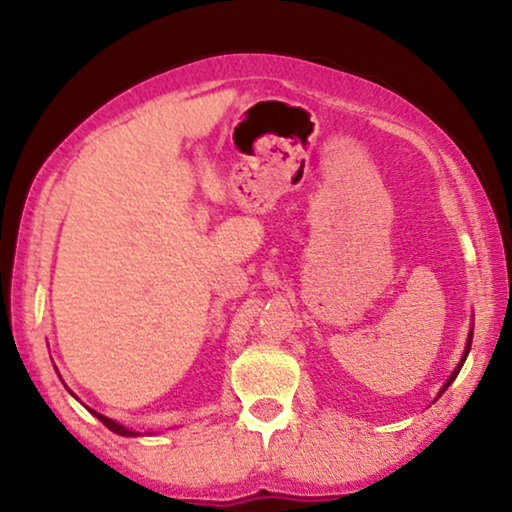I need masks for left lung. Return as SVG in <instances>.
Instances as JSON below:
<instances>
[{
  "label": "left lung",
  "instance_id": "left-lung-1",
  "mask_svg": "<svg viewBox=\"0 0 512 512\" xmlns=\"http://www.w3.org/2000/svg\"><path fill=\"white\" fill-rule=\"evenodd\" d=\"M471 340H473V333H471V335H468V342H466V352H464V356H461V363H459V366H457V370H454V373L450 375V380H447V382H445V387H443V391H440V394H438V396H443V394H445V389H447V387H450V384L454 382V377H457V375H459V370H461V366H464V361H466V356H468V349H471Z\"/></svg>",
  "mask_w": 512,
  "mask_h": 512
}]
</instances>
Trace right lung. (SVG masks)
Instances as JSON below:
<instances>
[{"mask_svg": "<svg viewBox=\"0 0 512 512\" xmlns=\"http://www.w3.org/2000/svg\"><path fill=\"white\" fill-rule=\"evenodd\" d=\"M93 415L100 419V422L107 426V429H111L114 433H118V436H139V433H135V431H130V429H125V426H121L118 422H114V419H109V417H104V415H100V412H93Z\"/></svg>", "mask_w": 512, "mask_h": 512, "instance_id": "add662e5", "label": "right lung"}]
</instances>
